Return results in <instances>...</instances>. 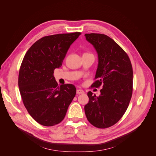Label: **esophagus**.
I'll list each match as a JSON object with an SVG mask.
<instances>
[{
  "label": "esophagus",
  "instance_id": "34e87169",
  "mask_svg": "<svg viewBox=\"0 0 156 156\" xmlns=\"http://www.w3.org/2000/svg\"><path fill=\"white\" fill-rule=\"evenodd\" d=\"M76 92H77V94H83L84 93V90H82V89H77Z\"/></svg>",
  "mask_w": 156,
  "mask_h": 156
}]
</instances>
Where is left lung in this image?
<instances>
[{"label":"left lung","mask_w":156,"mask_h":156,"mask_svg":"<svg viewBox=\"0 0 156 156\" xmlns=\"http://www.w3.org/2000/svg\"><path fill=\"white\" fill-rule=\"evenodd\" d=\"M98 54V64L92 87H103L96 96L89 91L84 112L90 123L98 128L115 124L124 115L133 91V69L126 52L105 34H85Z\"/></svg>","instance_id":"obj_1"}]
</instances>
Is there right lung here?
Instances as JSON below:
<instances>
[{
  "mask_svg": "<svg viewBox=\"0 0 156 156\" xmlns=\"http://www.w3.org/2000/svg\"><path fill=\"white\" fill-rule=\"evenodd\" d=\"M80 32L41 37L25 54L19 73L22 100L30 115L42 126H53L64 119L76 94L72 84L58 86L54 70L62 66L70 45Z\"/></svg>",
  "mask_w": 156,
  "mask_h": 156,
  "instance_id": "add662e5",
  "label": "right lung"
}]
</instances>
